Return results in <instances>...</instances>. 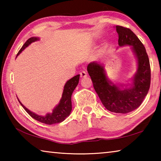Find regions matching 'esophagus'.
<instances>
[{"label": "esophagus", "instance_id": "34e87169", "mask_svg": "<svg viewBox=\"0 0 161 161\" xmlns=\"http://www.w3.org/2000/svg\"><path fill=\"white\" fill-rule=\"evenodd\" d=\"M80 77H81V78H84V77H86V76H87V74H86V72H85V71H82V72H81L80 73Z\"/></svg>", "mask_w": 161, "mask_h": 161}]
</instances>
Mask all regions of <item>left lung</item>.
I'll use <instances>...</instances> for the list:
<instances>
[{
	"label": "left lung",
	"mask_w": 161,
	"mask_h": 161,
	"mask_svg": "<svg viewBox=\"0 0 161 161\" xmlns=\"http://www.w3.org/2000/svg\"><path fill=\"white\" fill-rule=\"evenodd\" d=\"M119 45H131L138 59V71L133 85L121 89L107 80L102 64L93 62L87 66L94 88L101 102L107 110L114 113L126 114L137 108L147 95L151 84V67L146 48L129 28L116 25Z\"/></svg>",
	"instance_id": "1"
}]
</instances>
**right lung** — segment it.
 I'll list each match as a JSON object with an SVG mask.
<instances>
[{
    "mask_svg": "<svg viewBox=\"0 0 161 161\" xmlns=\"http://www.w3.org/2000/svg\"><path fill=\"white\" fill-rule=\"evenodd\" d=\"M37 37H31L27 40L25 42V44L23 45V47L19 50L18 53L17 54V56L20 54L24 49L28 47V46L31 44L36 40H38ZM79 80H80V75L75 76L74 77L70 79L69 80L67 81L64 86L63 93H62V99L60 100L59 104L54 108L52 114H47L45 116H39L37 114L32 113V111L28 110V108H25L24 106L22 104L20 101L19 102L21 104L22 107L24 108L27 113H28L32 118L37 120V121L41 122V123L51 125L54 124L60 123V122L63 121L64 120L67 118V117L69 115L72 111V100H71V97L74 92L76 86H77L79 83Z\"/></svg>",
    "mask_w": 161,
    "mask_h": 161,
    "instance_id": "1",
    "label": "right lung"
}]
</instances>
